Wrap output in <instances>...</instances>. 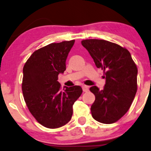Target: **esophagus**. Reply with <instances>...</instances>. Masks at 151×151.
<instances>
[{
  "instance_id": "obj_1",
  "label": "esophagus",
  "mask_w": 151,
  "mask_h": 151,
  "mask_svg": "<svg viewBox=\"0 0 151 151\" xmlns=\"http://www.w3.org/2000/svg\"><path fill=\"white\" fill-rule=\"evenodd\" d=\"M82 90L84 92H86V91H89V86H86V85L82 86Z\"/></svg>"
}]
</instances>
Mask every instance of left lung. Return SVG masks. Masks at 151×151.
Masks as SVG:
<instances>
[{
  "mask_svg": "<svg viewBox=\"0 0 151 151\" xmlns=\"http://www.w3.org/2000/svg\"><path fill=\"white\" fill-rule=\"evenodd\" d=\"M97 68L104 70L106 84L100 91L90 88L95 95L91 106L92 117L102 124L116 122L129 111L137 91L138 69L129 51L116 43L104 40L81 41Z\"/></svg>",
  "mask_w": 151,
  "mask_h": 151,
  "instance_id": "1",
  "label": "left lung"
}]
</instances>
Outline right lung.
Listing matches in <instances>:
<instances>
[{
  "label": "right lung",
  "instance_id": "right-lung-1",
  "mask_svg": "<svg viewBox=\"0 0 151 151\" xmlns=\"http://www.w3.org/2000/svg\"><path fill=\"white\" fill-rule=\"evenodd\" d=\"M74 40L51 43L31 55L23 67L22 90L29 111L41 125L62 127L71 120L74 103L81 96L79 86L61 90L58 74L66 70V60Z\"/></svg>",
  "mask_w": 151,
  "mask_h": 151
}]
</instances>
